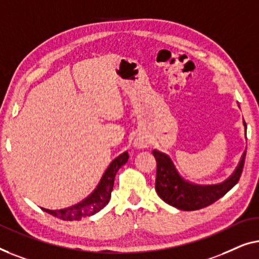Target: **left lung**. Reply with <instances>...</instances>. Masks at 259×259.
Wrapping results in <instances>:
<instances>
[{"label": "left lung", "instance_id": "8db88e82", "mask_svg": "<svg viewBox=\"0 0 259 259\" xmlns=\"http://www.w3.org/2000/svg\"><path fill=\"white\" fill-rule=\"evenodd\" d=\"M243 123L246 134V124L245 122ZM245 152L240 158L237 169L227 181L221 184L199 185L184 180L169 156L158 150H154L152 155L157 162L155 182L156 192L165 203L180 210L192 211L203 209L223 197L238 183L245 161Z\"/></svg>", "mask_w": 259, "mask_h": 259}]
</instances>
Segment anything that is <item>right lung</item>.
<instances>
[{
	"mask_svg": "<svg viewBox=\"0 0 259 259\" xmlns=\"http://www.w3.org/2000/svg\"><path fill=\"white\" fill-rule=\"evenodd\" d=\"M128 151L123 152L117 158H115L110 163V165L108 166V169L105 170V172L101 178V182L98 183L97 188L93 191V194H90L88 197L83 199L78 204H76V205L65 207V209L61 210H49L45 209V207H42V209L46 212L53 214V216L63 221H79L81 218L93 216V214L103 209L109 203V201H110L116 174H117L119 167L128 162Z\"/></svg>",
	"mask_w": 259,
	"mask_h": 259,
	"instance_id": "right-lung-1",
	"label": "right lung"
}]
</instances>
